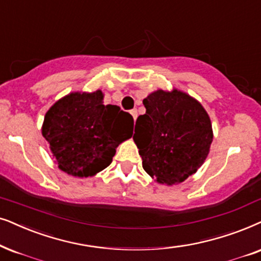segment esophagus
Returning <instances> with one entry per match:
<instances>
[{"mask_svg":"<svg viewBox=\"0 0 261 261\" xmlns=\"http://www.w3.org/2000/svg\"><path fill=\"white\" fill-rule=\"evenodd\" d=\"M130 114H132V116H133L134 120H137V117H138V111H137V109L130 110Z\"/></svg>","mask_w":261,"mask_h":261,"instance_id":"34e87169","label":"esophagus"}]
</instances>
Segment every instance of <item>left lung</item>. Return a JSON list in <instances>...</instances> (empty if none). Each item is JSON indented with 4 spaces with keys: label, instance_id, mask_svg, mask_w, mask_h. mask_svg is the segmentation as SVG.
Here are the masks:
<instances>
[{
    "label": "left lung",
    "instance_id": "1",
    "mask_svg": "<svg viewBox=\"0 0 261 261\" xmlns=\"http://www.w3.org/2000/svg\"><path fill=\"white\" fill-rule=\"evenodd\" d=\"M134 141L143 168L157 182L174 185L194 174L207 157L212 126L207 113L188 94L155 91L143 100Z\"/></svg>",
    "mask_w": 261,
    "mask_h": 261
}]
</instances>
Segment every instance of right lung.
Here are the masks:
<instances>
[{
	"label": "right lung",
	"instance_id": "obj_1",
	"mask_svg": "<svg viewBox=\"0 0 261 261\" xmlns=\"http://www.w3.org/2000/svg\"><path fill=\"white\" fill-rule=\"evenodd\" d=\"M129 113L103 104V93H70L50 108L43 137L50 144L59 168L87 177L109 167L116 147L133 135Z\"/></svg>",
	"mask_w": 261,
	"mask_h": 261
}]
</instances>
